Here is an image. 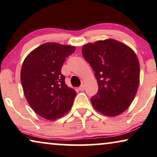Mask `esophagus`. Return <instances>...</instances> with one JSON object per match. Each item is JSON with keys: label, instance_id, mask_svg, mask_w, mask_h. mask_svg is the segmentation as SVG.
I'll list each match as a JSON object with an SVG mask.
<instances>
[{"label": "esophagus", "instance_id": "esophagus-1", "mask_svg": "<svg viewBox=\"0 0 157 157\" xmlns=\"http://www.w3.org/2000/svg\"><path fill=\"white\" fill-rule=\"evenodd\" d=\"M84 89H85V85H81L80 87H79V90H84Z\"/></svg>", "mask_w": 157, "mask_h": 157}]
</instances>
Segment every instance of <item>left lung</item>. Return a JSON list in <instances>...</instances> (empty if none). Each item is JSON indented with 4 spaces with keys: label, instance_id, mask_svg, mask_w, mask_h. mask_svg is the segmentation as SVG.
Listing matches in <instances>:
<instances>
[{
    "label": "left lung",
    "instance_id": "obj_1",
    "mask_svg": "<svg viewBox=\"0 0 157 157\" xmlns=\"http://www.w3.org/2000/svg\"><path fill=\"white\" fill-rule=\"evenodd\" d=\"M82 53L95 73L98 90L91 98L98 112L109 117L122 114L136 96L140 64L133 51L113 39L83 45Z\"/></svg>",
    "mask_w": 157,
    "mask_h": 157
}]
</instances>
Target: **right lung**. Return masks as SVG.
I'll return each mask as SVG.
<instances>
[{
    "label": "right lung",
    "instance_id": "1",
    "mask_svg": "<svg viewBox=\"0 0 157 157\" xmlns=\"http://www.w3.org/2000/svg\"><path fill=\"white\" fill-rule=\"evenodd\" d=\"M76 48L46 43L29 53L21 69V82L29 106L39 116L55 120L70 110L76 92L65 83L63 64Z\"/></svg>",
    "mask_w": 157,
    "mask_h": 157
}]
</instances>
